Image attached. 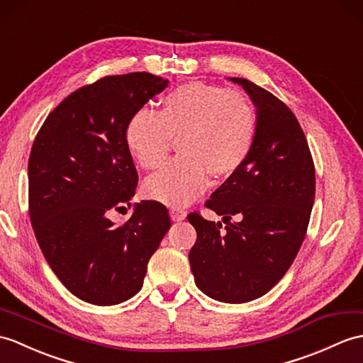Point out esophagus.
Here are the masks:
<instances>
[{
    "instance_id": "1",
    "label": "esophagus",
    "mask_w": 363,
    "mask_h": 363,
    "mask_svg": "<svg viewBox=\"0 0 363 363\" xmlns=\"http://www.w3.org/2000/svg\"><path fill=\"white\" fill-rule=\"evenodd\" d=\"M170 215H172V220L173 221H182L185 216H187V212H185L184 208L181 207H172L170 208Z\"/></svg>"
}]
</instances>
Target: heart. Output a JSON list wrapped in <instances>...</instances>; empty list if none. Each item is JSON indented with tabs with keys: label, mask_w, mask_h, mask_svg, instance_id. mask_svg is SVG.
Returning a JSON list of instances; mask_svg holds the SVG:
<instances>
[{
	"label": "heart",
	"mask_w": 363,
	"mask_h": 363,
	"mask_svg": "<svg viewBox=\"0 0 363 363\" xmlns=\"http://www.w3.org/2000/svg\"><path fill=\"white\" fill-rule=\"evenodd\" d=\"M258 128L257 109L238 91L189 82L162 99L161 111L139 109L126 125L130 153L156 170L179 139L181 156L145 182L150 198L181 206L206 187L208 174L229 178L247 161Z\"/></svg>",
	"instance_id": "obj_1"
}]
</instances>
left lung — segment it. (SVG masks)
<instances>
[{"label": "left lung", "instance_id": "obj_1", "mask_svg": "<svg viewBox=\"0 0 363 363\" xmlns=\"http://www.w3.org/2000/svg\"><path fill=\"white\" fill-rule=\"evenodd\" d=\"M232 82L257 106V138L247 161L206 201L227 225L198 212L187 216L198 235L189 259L206 296L246 303L271 291L296 259L314 204L315 167L286 104L250 80ZM233 216L238 222L230 221Z\"/></svg>", "mask_w": 363, "mask_h": 363}]
</instances>
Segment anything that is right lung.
Wrapping results in <instances>:
<instances>
[{
    "mask_svg": "<svg viewBox=\"0 0 363 363\" xmlns=\"http://www.w3.org/2000/svg\"><path fill=\"white\" fill-rule=\"evenodd\" d=\"M150 72L108 75L50 111L30 150L29 216L48 264L67 291L99 306L138 294L147 264L170 229L157 201H142L126 223L139 176L126 145L131 117L164 91Z\"/></svg>",
    "mask_w": 363,
    "mask_h": 363,
    "instance_id": "right-lung-1",
    "label": "right lung"
}]
</instances>
